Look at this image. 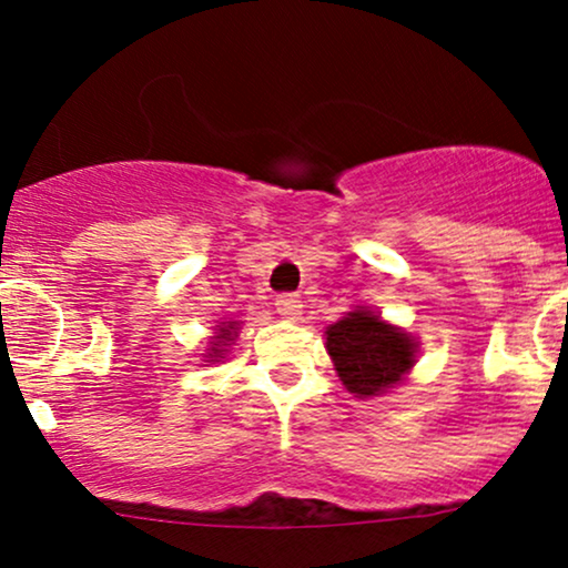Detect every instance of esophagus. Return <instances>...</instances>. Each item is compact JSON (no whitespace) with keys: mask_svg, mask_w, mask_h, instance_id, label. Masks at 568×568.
<instances>
[{"mask_svg":"<svg viewBox=\"0 0 568 568\" xmlns=\"http://www.w3.org/2000/svg\"><path fill=\"white\" fill-rule=\"evenodd\" d=\"M275 306H277L280 315L288 317V321H296V317L302 315V306L304 304H302V298L296 296V293H280Z\"/></svg>","mask_w":568,"mask_h":568,"instance_id":"obj_1","label":"esophagus"}]
</instances>
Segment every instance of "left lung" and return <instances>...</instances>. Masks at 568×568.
I'll return each mask as SVG.
<instances>
[{
	"label": "left lung",
	"mask_w": 568,
	"mask_h": 568,
	"mask_svg": "<svg viewBox=\"0 0 568 568\" xmlns=\"http://www.w3.org/2000/svg\"><path fill=\"white\" fill-rule=\"evenodd\" d=\"M325 347L349 393L379 395L414 366V338L368 310H355L325 331Z\"/></svg>",
	"instance_id": "1"
}]
</instances>
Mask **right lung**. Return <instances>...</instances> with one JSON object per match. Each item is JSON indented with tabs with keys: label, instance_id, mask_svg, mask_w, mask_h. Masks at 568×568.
<instances>
[{
	"label": "right lung",
	"instance_id": "obj_1",
	"mask_svg": "<svg viewBox=\"0 0 568 568\" xmlns=\"http://www.w3.org/2000/svg\"><path fill=\"white\" fill-rule=\"evenodd\" d=\"M234 325H226V328H219L221 334L216 336V344H213V349H211V357H221L224 355V347H226V342H232V336L237 334V331H232Z\"/></svg>",
	"mask_w": 568,
	"mask_h": 568
}]
</instances>
